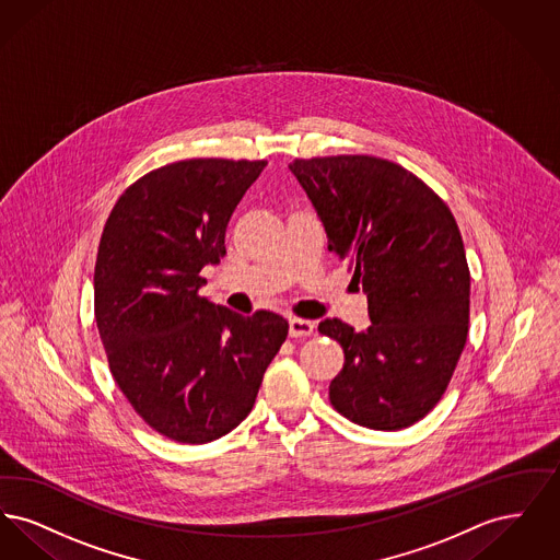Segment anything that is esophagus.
<instances>
[{
  "label": "esophagus",
  "instance_id": "esophagus-1",
  "mask_svg": "<svg viewBox=\"0 0 560 560\" xmlns=\"http://www.w3.org/2000/svg\"><path fill=\"white\" fill-rule=\"evenodd\" d=\"M313 331H315V323L313 320L298 319V317L290 319V336L292 338H306Z\"/></svg>",
  "mask_w": 560,
  "mask_h": 560
}]
</instances>
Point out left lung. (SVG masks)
I'll return each mask as SVG.
<instances>
[{
  "mask_svg": "<svg viewBox=\"0 0 560 560\" xmlns=\"http://www.w3.org/2000/svg\"><path fill=\"white\" fill-rule=\"evenodd\" d=\"M290 170L319 212L329 252L368 293V329L319 323L345 350L329 400L359 427H411L445 395L468 336L470 270L452 210L393 161L334 155Z\"/></svg>",
  "mask_w": 560,
  "mask_h": 560,
  "instance_id": "obj_1",
  "label": "left lung"
}]
</instances>
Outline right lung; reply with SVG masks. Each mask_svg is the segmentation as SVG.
Listing matches in <instances>:
<instances>
[{"label":"right lung","mask_w":560,"mask_h":560,"mask_svg":"<svg viewBox=\"0 0 560 560\" xmlns=\"http://www.w3.org/2000/svg\"><path fill=\"white\" fill-rule=\"evenodd\" d=\"M265 160H183L121 192L94 268V315L108 370L133 411L161 436L201 445L252 411L288 320L243 317L199 290L224 258V235Z\"/></svg>","instance_id":"obj_1"}]
</instances>
